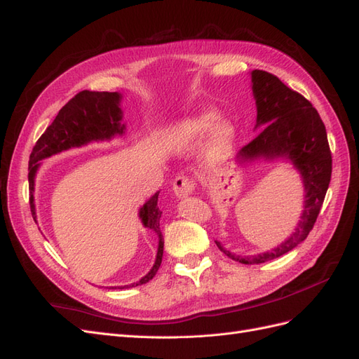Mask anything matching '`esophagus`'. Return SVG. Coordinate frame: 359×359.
<instances>
[{
    "label": "esophagus",
    "mask_w": 359,
    "mask_h": 359,
    "mask_svg": "<svg viewBox=\"0 0 359 359\" xmlns=\"http://www.w3.org/2000/svg\"><path fill=\"white\" fill-rule=\"evenodd\" d=\"M194 187H196V186H194V181L190 177H186V175L177 177L175 180H173V184H172L173 193H175V196L178 199L187 198L189 194L193 193Z\"/></svg>",
    "instance_id": "obj_1"
}]
</instances>
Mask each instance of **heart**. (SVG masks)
Masks as SVG:
<instances>
[{
  "label": "heart",
  "mask_w": 359,
  "mask_h": 359,
  "mask_svg": "<svg viewBox=\"0 0 359 359\" xmlns=\"http://www.w3.org/2000/svg\"><path fill=\"white\" fill-rule=\"evenodd\" d=\"M219 114L206 111L196 116L189 124L184 126L177 133L178 137L186 139H203L214 132L212 136V153L215 158H224L233 145L235 130L231 124L220 123Z\"/></svg>",
  "instance_id": "obj_1"
}]
</instances>
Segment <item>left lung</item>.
<instances>
[{"label":"left lung","instance_id":"obj_1","mask_svg":"<svg viewBox=\"0 0 359 359\" xmlns=\"http://www.w3.org/2000/svg\"><path fill=\"white\" fill-rule=\"evenodd\" d=\"M252 83L257 107L256 128L265 127L252 142L240 149L236 161L240 165L257 158L292 161L301 173L306 201L295 232L271 252L236 256L215 241L227 257L244 265L268 262L286 255L306 240L316 223L332 172L327 128L306 97L290 90L277 76L264 70L252 72Z\"/></svg>","mask_w":359,"mask_h":359}]
</instances>
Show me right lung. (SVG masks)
<instances>
[{
  "label": "right lung",
  "instance_id": "right-lung-1",
  "mask_svg": "<svg viewBox=\"0 0 359 359\" xmlns=\"http://www.w3.org/2000/svg\"><path fill=\"white\" fill-rule=\"evenodd\" d=\"M121 94L118 93H99V91H81L76 94L72 100L64 104L53 123L46 128V132L40 136L34 148L31 151L29 165H28V182H29V206L32 219H37L36 203H34V180L40 166V160L48 158L53 154L70 148H79L97 140H107L114 136H121L126 132V126L121 124L123 111L119 107ZM158 193L151 196L142 208L139 210V217L144 226L154 231L158 235V248L156 262L149 273L140 278L137 283H132L124 287H133L145 285L153 278L161 264L163 257V241L160 231V217L161 211L158 208Z\"/></svg>",
  "mask_w": 359,
  "mask_h": 359
}]
</instances>
